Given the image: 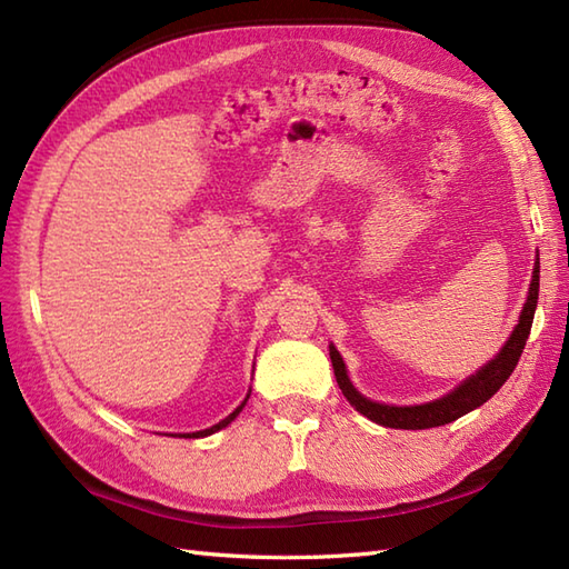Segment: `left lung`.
<instances>
[{
	"label": "left lung",
	"mask_w": 569,
	"mask_h": 569,
	"mask_svg": "<svg viewBox=\"0 0 569 569\" xmlns=\"http://www.w3.org/2000/svg\"><path fill=\"white\" fill-rule=\"evenodd\" d=\"M538 286H540V261H536L533 281H530V291H528V300H526L523 312H521V320H518L513 335L509 337V342L503 345L499 357L491 359L485 369H479L475 377H469L462 386H459V389H455L450 396L440 398V401L422 403V406H403V408L373 403V401H369V398L361 396L352 383H349L340 352H337L335 347H330V359H332L337 386H340L347 401L352 403L361 416H367L369 420L379 422V426H383V428L426 430V428L447 426V422L462 418L465 413H469V410H475L481 403H487L489 398L501 389L503 381L513 373L518 359H521V355H523V347H526V340L530 335V325H533L536 306H538Z\"/></svg>",
	"instance_id": "left-lung-1"
}]
</instances>
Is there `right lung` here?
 Wrapping results in <instances>:
<instances>
[{
  "label": "right lung",
  "mask_w": 569,
  "mask_h": 569,
  "mask_svg": "<svg viewBox=\"0 0 569 569\" xmlns=\"http://www.w3.org/2000/svg\"><path fill=\"white\" fill-rule=\"evenodd\" d=\"M247 398H249V396H247ZM247 398H244V403H247ZM244 403H241V406L234 410V413H229L224 420L217 422V426H212V428H208V430H200V432H190V435H183V438H204V435H212V432H217V430H222L224 426H229V422H232V420L239 416V410L244 408Z\"/></svg>",
  "instance_id": "1"
}]
</instances>
